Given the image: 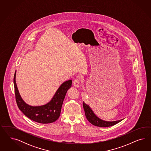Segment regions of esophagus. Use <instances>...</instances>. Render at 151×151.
Returning <instances> with one entry per match:
<instances>
[{
	"label": "esophagus",
	"instance_id": "obj_1",
	"mask_svg": "<svg viewBox=\"0 0 151 151\" xmlns=\"http://www.w3.org/2000/svg\"><path fill=\"white\" fill-rule=\"evenodd\" d=\"M73 86L75 87H78L80 86V79L76 78H75L73 81Z\"/></svg>",
	"mask_w": 151,
	"mask_h": 151
}]
</instances>
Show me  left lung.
<instances>
[{"mask_svg": "<svg viewBox=\"0 0 151 151\" xmlns=\"http://www.w3.org/2000/svg\"><path fill=\"white\" fill-rule=\"evenodd\" d=\"M83 107L85 111V114L86 117L87 118V120L93 125L100 127H107L114 126L116 124H118L119 122L123 120V119L114 121H106L103 120L102 119L98 117L93 111H92L91 108L88 105L86 104L84 102H83Z\"/></svg>", "mask_w": 151, "mask_h": 151, "instance_id": "8db88e82", "label": "left lung"}]
</instances>
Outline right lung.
Returning a JSON list of instances; mask_svg holds the SVG:
<instances>
[{
	"instance_id": "obj_1",
	"label": "right lung",
	"mask_w": 151,
	"mask_h": 151,
	"mask_svg": "<svg viewBox=\"0 0 151 151\" xmlns=\"http://www.w3.org/2000/svg\"><path fill=\"white\" fill-rule=\"evenodd\" d=\"M16 71L14 76V89L19 110L29 119L40 124H50L59 119L66 93L71 87L72 80L63 82L48 103L44 105L32 106L26 104L20 95L16 83Z\"/></svg>"
}]
</instances>
